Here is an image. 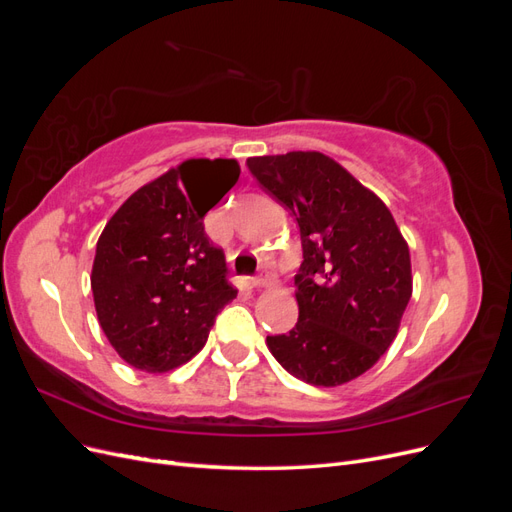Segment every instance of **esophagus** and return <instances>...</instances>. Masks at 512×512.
<instances>
[{"label":"esophagus","mask_w":512,"mask_h":512,"mask_svg":"<svg viewBox=\"0 0 512 512\" xmlns=\"http://www.w3.org/2000/svg\"><path fill=\"white\" fill-rule=\"evenodd\" d=\"M269 284H271V277H269V275L250 277V286H252V288H262V286H269Z\"/></svg>","instance_id":"esophagus-1"}]
</instances>
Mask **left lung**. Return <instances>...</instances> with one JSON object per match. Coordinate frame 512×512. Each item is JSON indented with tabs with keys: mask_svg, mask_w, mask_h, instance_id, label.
<instances>
[{
	"mask_svg": "<svg viewBox=\"0 0 512 512\" xmlns=\"http://www.w3.org/2000/svg\"><path fill=\"white\" fill-rule=\"evenodd\" d=\"M247 168L297 218L303 245L299 320L267 337L271 354L316 386L359 378L393 344L412 297L406 239L382 200L324 153L250 158Z\"/></svg>",
	"mask_w": 512,
	"mask_h": 512,
	"instance_id": "8db88e82",
	"label": "left lung"
}]
</instances>
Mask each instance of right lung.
<instances>
[{"mask_svg": "<svg viewBox=\"0 0 512 512\" xmlns=\"http://www.w3.org/2000/svg\"><path fill=\"white\" fill-rule=\"evenodd\" d=\"M239 173L237 160H188L136 190L104 226L91 269L96 314L134 369L188 363L237 297L203 218Z\"/></svg>", "mask_w": 512, "mask_h": 512, "instance_id": "add662e5", "label": "right lung"}]
</instances>
